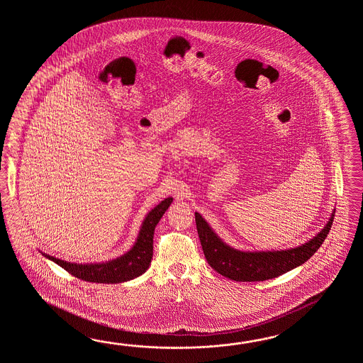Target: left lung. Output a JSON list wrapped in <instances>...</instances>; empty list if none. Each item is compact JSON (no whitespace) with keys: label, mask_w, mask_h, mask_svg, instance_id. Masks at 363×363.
<instances>
[{"label":"left lung","mask_w":363,"mask_h":363,"mask_svg":"<svg viewBox=\"0 0 363 363\" xmlns=\"http://www.w3.org/2000/svg\"><path fill=\"white\" fill-rule=\"evenodd\" d=\"M333 214L335 211L322 231L300 247L286 250L244 252L227 245L211 230L208 222L199 213H194L197 232L206 261L216 272L235 281H263L278 278L281 274L301 266L323 244L331 230Z\"/></svg>","instance_id":"1"}]
</instances>
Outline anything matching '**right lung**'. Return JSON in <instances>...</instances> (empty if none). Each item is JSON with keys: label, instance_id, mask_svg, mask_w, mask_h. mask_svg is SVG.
<instances>
[{"label": "right lung", "instance_id": "1", "mask_svg": "<svg viewBox=\"0 0 363 363\" xmlns=\"http://www.w3.org/2000/svg\"><path fill=\"white\" fill-rule=\"evenodd\" d=\"M171 202L172 197H167L147 213L144 222L141 224L138 240L133 244L131 250H128L125 255H121L116 259L100 263H72L62 261L60 258L45 253H43V255L61 266L62 269H65L75 278L91 283L116 284L138 278L147 270L150 264L153 257L155 225L161 220Z\"/></svg>", "mask_w": 363, "mask_h": 363}]
</instances>
